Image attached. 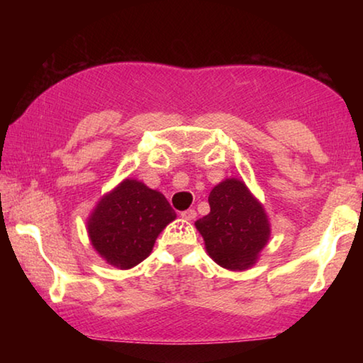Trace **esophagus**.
<instances>
[{
	"mask_svg": "<svg viewBox=\"0 0 363 363\" xmlns=\"http://www.w3.org/2000/svg\"><path fill=\"white\" fill-rule=\"evenodd\" d=\"M181 218H182L184 220H194V219L196 218V213H195V210L182 211V213H181Z\"/></svg>",
	"mask_w": 363,
	"mask_h": 363,
	"instance_id": "1",
	"label": "esophagus"
}]
</instances>
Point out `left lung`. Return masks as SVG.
<instances>
[{
    "mask_svg": "<svg viewBox=\"0 0 363 363\" xmlns=\"http://www.w3.org/2000/svg\"><path fill=\"white\" fill-rule=\"evenodd\" d=\"M208 201L211 211L195 223L206 253L227 270L251 269L270 238L264 205L237 177H227L214 186Z\"/></svg>",
    "mask_w": 363,
    "mask_h": 363,
    "instance_id": "8db88e82",
    "label": "left lung"
}]
</instances>
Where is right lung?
I'll return each mask as SVG.
<instances>
[{"label":"right lung","mask_w":363,"mask_h":363,"mask_svg":"<svg viewBox=\"0 0 363 363\" xmlns=\"http://www.w3.org/2000/svg\"><path fill=\"white\" fill-rule=\"evenodd\" d=\"M176 213L164 195L138 179H123L104 194L86 220L91 245L104 261L126 270L152 253Z\"/></svg>","instance_id":"obj_1"}]
</instances>
